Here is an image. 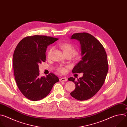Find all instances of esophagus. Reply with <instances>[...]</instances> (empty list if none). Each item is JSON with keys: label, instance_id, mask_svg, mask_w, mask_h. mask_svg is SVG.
<instances>
[{"label": "esophagus", "instance_id": "1", "mask_svg": "<svg viewBox=\"0 0 127 127\" xmlns=\"http://www.w3.org/2000/svg\"><path fill=\"white\" fill-rule=\"evenodd\" d=\"M59 80H60L61 82H63V81H67V79L66 78H65V77H62V78H60Z\"/></svg>", "mask_w": 127, "mask_h": 127}]
</instances>
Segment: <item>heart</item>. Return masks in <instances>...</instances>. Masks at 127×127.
Returning a JSON list of instances; mask_svg holds the SVG:
<instances>
[{
  "mask_svg": "<svg viewBox=\"0 0 127 127\" xmlns=\"http://www.w3.org/2000/svg\"><path fill=\"white\" fill-rule=\"evenodd\" d=\"M60 47L63 50L66 56L69 55V56H71L72 57H73L76 55V54L77 53L76 50L75 48L74 47V46L70 43L62 44L60 45ZM53 49H54L53 47H51L48 50V53H47V56L48 57H50ZM56 70L61 73H65L66 71V68L64 67H63V66L57 67Z\"/></svg>",
  "mask_w": 127,
  "mask_h": 127,
  "instance_id": "b5f03b06",
  "label": "heart"
}]
</instances>
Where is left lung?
<instances>
[{
    "label": "left lung",
    "mask_w": 127,
    "mask_h": 127,
    "mask_svg": "<svg viewBox=\"0 0 127 127\" xmlns=\"http://www.w3.org/2000/svg\"><path fill=\"white\" fill-rule=\"evenodd\" d=\"M71 39L80 42L82 55L72 72L83 74L77 81L73 77L68 78L75 84L70 95L77 100H85L93 97L104 82L108 70L107 55L102 45L91 34L75 33Z\"/></svg>",
    "instance_id": "1"
}]
</instances>
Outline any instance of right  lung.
<instances>
[{
	"label": "right lung",
	"instance_id": "add662e5",
	"mask_svg": "<svg viewBox=\"0 0 127 127\" xmlns=\"http://www.w3.org/2000/svg\"><path fill=\"white\" fill-rule=\"evenodd\" d=\"M58 40L47 35L28 36L17 44L13 53V67L17 86L23 95L32 101L47 96L58 77L53 73L39 76V64L46 61L48 46Z\"/></svg>",
	"mask_w": 127,
	"mask_h": 127
}]
</instances>
